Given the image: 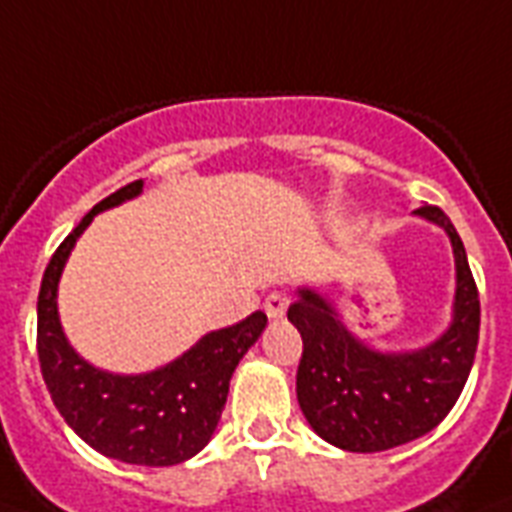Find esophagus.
<instances>
[{"mask_svg": "<svg viewBox=\"0 0 512 512\" xmlns=\"http://www.w3.org/2000/svg\"><path fill=\"white\" fill-rule=\"evenodd\" d=\"M289 305V295L287 292H271V295L265 297V313L271 316V319H281L284 316V311H287Z\"/></svg>", "mask_w": 512, "mask_h": 512, "instance_id": "1", "label": "esophagus"}]
</instances>
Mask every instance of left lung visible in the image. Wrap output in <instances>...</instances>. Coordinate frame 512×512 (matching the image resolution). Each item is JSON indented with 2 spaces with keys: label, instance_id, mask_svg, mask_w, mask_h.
Segmentation results:
<instances>
[{
  "label": "left lung",
  "instance_id": "left-lung-1",
  "mask_svg": "<svg viewBox=\"0 0 512 512\" xmlns=\"http://www.w3.org/2000/svg\"><path fill=\"white\" fill-rule=\"evenodd\" d=\"M417 215L449 233L457 263L454 321L433 345L393 356L374 353L311 289H303L287 311L303 337L300 409L324 441L348 452H385L430 433L457 404L476 358L481 303L460 233L433 204Z\"/></svg>",
  "mask_w": 512,
  "mask_h": 512
}]
</instances>
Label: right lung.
<instances>
[{
  "label": "right lung",
  "instance_id": "1",
  "mask_svg": "<svg viewBox=\"0 0 512 512\" xmlns=\"http://www.w3.org/2000/svg\"><path fill=\"white\" fill-rule=\"evenodd\" d=\"M140 191L143 180H135L106 196L55 249L36 303V353L52 404L84 444L111 460L167 468L191 460L207 446L228 398L233 369L263 335L268 316L255 311L233 327L209 332L188 353L148 374L100 372L76 356L60 329L55 303L63 265L92 217Z\"/></svg>",
  "mask_w": 512,
  "mask_h": 512
}]
</instances>
